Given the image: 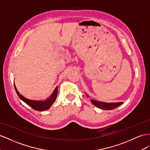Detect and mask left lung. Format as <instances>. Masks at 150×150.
Segmentation results:
<instances>
[{
    "mask_svg": "<svg viewBox=\"0 0 150 150\" xmlns=\"http://www.w3.org/2000/svg\"><path fill=\"white\" fill-rule=\"evenodd\" d=\"M91 102L94 105L98 107V108L103 109V110H113L115 108H117L118 106L121 105L123 103L122 102L107 103L97 101H94V100H91Z\"/></svg>",
    "mask_w": 150,
    "mask_h": 150,
    "instance_id": "obj_1",
    "label": "left lung"
}]
</instances>
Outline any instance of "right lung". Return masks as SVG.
<instances>
[{"label": "right lung", "instance_id": "add662e5", "mask_svg": "<svg viewBox=\"0 0 150 150\" xmlns=\"http://www.w3.org/2000/svg\"><path fill=\"white\" fill-rule=\"evenodd\" d=\"M15 90H16V92L19 98H20L22 101H23L28 106L32 107L33 110L37 111H44L49 109L50 107H51V106L53 104L54 102L55 101L57 94V87H56L55 88V89L54 90L52 95L47 99H46V100H30V99L25 98L23 96H22L20 93H19L18 90L16 89V87H15Z\"/></svg>", "mask_w": 150, "mask_h": 150}]
</instances>
